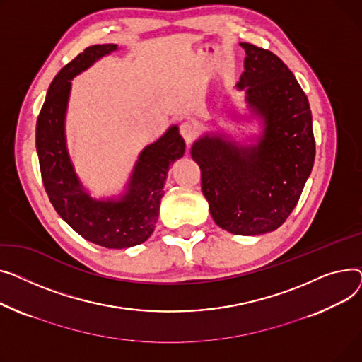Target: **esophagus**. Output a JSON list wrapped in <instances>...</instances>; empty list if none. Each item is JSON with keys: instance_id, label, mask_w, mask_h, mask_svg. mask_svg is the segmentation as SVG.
I'll return each mask as SVG.
<instances>
[{"instance_id": "34e87169", "label": "esophagus", "mask_w": 362, "mask_h": 362, "mask_svg": "<svg viewBox=\"0 0 362 362\" xmlns=\"http://www.w3.org/2000/svg\"><path fill=\"white\" fill-rule=\"evenodd\" d=\"M180 134L182 136V139L185 140L187 144H191V143H193V140L196 139V134H197L196 127L188 124V122H184V124L180 125Z\"/></svg>"}]
</instances>
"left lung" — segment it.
Instances as JSON below:
<instances>
[{
	"mask_svg": "<svg viewBox=\"0 0 362 362\" xmlns=\"http://www.w3.org/2000/svg\"><path fill=\"white\" fill-rule=\"evenodd\" d=\"M244 73L237 83L259 136L233 140L207 132L191 146L200 166L202 191L218 226L235 235L278 229L300 200L315 156L308 99L286 64L267 49L241 42Z\"/></svg>",
	"mask_w": 362,
	"mask_h": 362,
	"instance_id": "8db88e82",
	"label": "left lung"
}]
</instances>
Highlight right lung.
Returning <instances> with one entry per match:
<instances>
[{
	"instance_id": "obj_1",
	"label": "right lung",
	"mask_w": 362,
	"mask_h": 362,
	"mask_svg": "<svg viewBox=\"0 0 362 362\" xmlns=\"http://www.w3.org/2000/svg\"><path fill=\"white\" fill-rule=\"evenodd\" d=\"M118 45H93L78 54L52 80L36 122V152L47 194L62 221L78 235L106 248H130L155 230L169 166L181 159L185 143L171 125L139 153L118 196L96 199L80 181L67 147L66 117L71 80Z\"/></svg>"
}]
</instances>
